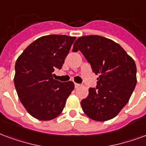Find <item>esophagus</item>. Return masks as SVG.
<instances>
[{
    "label": "esophagus",
    "mask_w": 146,
    "mask_h": 146,
    "mask_svg": "<svg viewBox=\"0 0 146 146\" xmlns=\"http://www.w3.org/2000/svg\"><path fill=\"white\" fill-rule=\"evenodd\" d=\"M80 87V84H76V83H75V87H76V88H78V87Z\"/></svg>",
    "instance_id": "obj_1"
}]
</instances>
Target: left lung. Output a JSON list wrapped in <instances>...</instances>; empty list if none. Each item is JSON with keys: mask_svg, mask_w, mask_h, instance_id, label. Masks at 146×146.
Returning a JSON list of instances; mask_svg holds the SVG:
<instances>
[{"mask_svg": "<svg viewBox=\"0 0 146 146\" xmlns=\"http://www.w3.org/2000/svg\"><path fill=\"white\" fill-rule=\"evenodd\" d=\"M77 51L99 76L96 87H90L87 98L81 100L83 111L95 121L111 119L126 105L135 87V62L120 45L100 35L78 38L73 48Z\"/></svg>", "mask_w": 146, "mask_h": 146, "instance_id": "left-lung-1", "label": "left lung"}]
</instances>
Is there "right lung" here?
Masks as SVG:
<instances>
[{
  "label": "right lung",
  "mask_w": 146,
  "mask_h": 146,
  "mask_svg": "<svg viewBox=\"0 0 146 146\" xmlns=\"http://www.w3.org/2000/svg\"><path fill=\"white\" fill-rule=\"evenodd\" d=\"M76 37L49 35L31 43L15 62L14 83L21 104L32 117L49 121L59 116L74 89L72 81L54 80Z\"/></svg>",
  "instance_id": "right-lung-1"
}]
</instances>
